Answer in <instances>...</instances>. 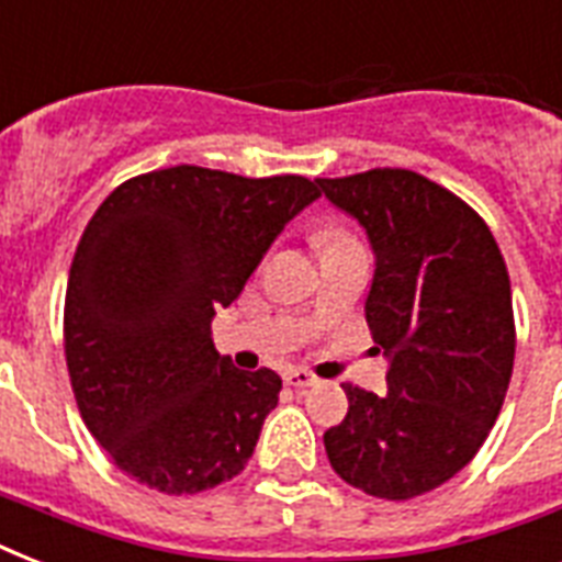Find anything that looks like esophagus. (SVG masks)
Returning a JSON list of instances; mask_svg holds the SVG:
<instances>
[{
    "mask_svg": "<svg viewBox=\"0 0 562 562\" xmlns=\"http://www.w3.org/2000/svg\"><path fill=\"white\" fill-rule=\"evenodd\" d=\"M285 382H289L291 387H312V384H317V375L308 373V370H289V373H285Z\"/></svg>",
    "mask_w": 562,
    "mask_h": 562,
    "instance_id": "34e87169",
    "label": "esophagus"
}]
</instances>
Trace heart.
<instances>
[{
  "label": "heart",
  "mask_w": 562,
  "mask_h": 562,
  "mask_svg": "<svg viewBox=\"0 0 562 562\" xmlns=\"http://www.w3.org/2000/svg\"><path fill=\"white\" fill-rule=\"evenodd\" d=\"M352 241H356V238H352L344 227H338V224H321V227L315 229V245L321 247V254L335 250V247L352 245Z\"/></svg>",
  "instance_id": "obj_1"
}]
</instances>
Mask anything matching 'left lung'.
Listing matches in <instances>:
<instances>
[{
    "label": "left lung",
    "mask_w": 562,
    "mask_h": 562,
    "mask_svg": "<svg viewBox=\"0 0 562 562\" xmlns=\"http://www.w3.org/2000/svg\"><path fill=\"white\" fill-rule=\"evenodd\" d=\"M375 254L364 315L387 393L344 384L350 411L324 435L333 470L368 496L405 502L475 458L505 402L516 326L510 277L479 212L408 169L317 178Z\"/></svg>",
    "instance_id": "1"
}]
</instances>
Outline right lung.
Returning a JSON list of instances; mask_svg holds the SVG:
<instances>
[{"label": "right lung", "mask_w": 562, "mask_h": 562, "mask_svg": "<svg viewBox=\"0 0 562 562\" xmlns=\"http://www.w3.org/2000/svg\"><path fill=\"white\" fill-rule=\"evenodd\" d=\"M315 198L300 175L175 166L95 210L69 268L64 350L83 423L125 475L192 496L245 470L282 379L218 356L212 317Z\"/></svg>", "instance_id": "obj_1"}]
</instances>
